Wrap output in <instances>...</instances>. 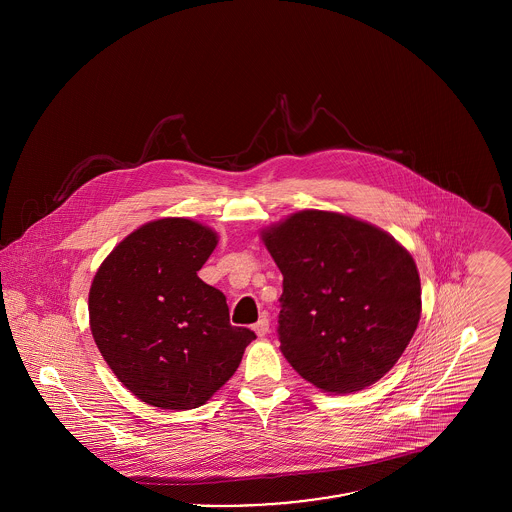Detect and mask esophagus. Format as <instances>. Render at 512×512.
Returning <instances> with one entry per match:
<instances>
[{
  "label": "esophagus",
  "mask_w": 512,
  "mask_h": 512,
  "mask_svg": "<svg viewBox=\"0 0 512 512\" xmlns=\"http://www.w3.org/2000/svg\"><path fill=\"white\" fill-rule=\"evenodd\" d=\"M254 333L258 335V337H264L268 331H270V321H268V317L266 315H262L256 323H254Z\"/></svg>",
  "instance_id": "34e87169"
}]
</instances>
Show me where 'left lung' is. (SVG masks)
<instances>
[{
  "instance_id": "1",
  "label": "left lung",
  "mask_w": 512,
  "mask_h": 512,
  "mask_svg": "<svg viewBox=\"0 0 512 512\" xmlns=\"http://www.w3.org/2000/svg\"><path fill=\"white\" fill-rule=\"evenodd\" d=\"M262 240L284 276L278 335L288 363L323 392H357L402 357L420 321L414 258L388 232L299 211Z\"/></svg>"
}]
</instances>
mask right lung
<instances>
[{
    "mask_svg": "<svg viewBox=\"0 0 512 512\" xmlns=\"http://www.w3.org/2000/svg\"><path fill=\"white\" fill-rule=\"evenodd\" d=\"M217 242L201 222L153 220L128 234L92 280L94 343L118 380L149 406H203L256 339L230 325L224 293L197 276Z\"/></svg>",
    "mask_w": 512,
    "mask_h": 512,
    "instance_id": "add662e5",
    "label": "right lung"
}]
</instances>
